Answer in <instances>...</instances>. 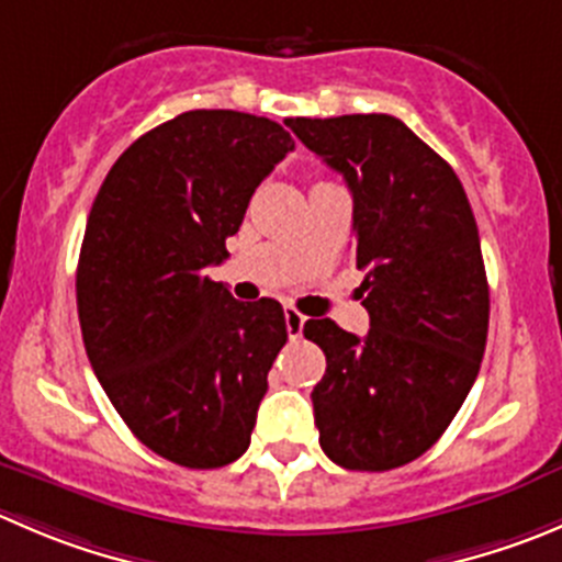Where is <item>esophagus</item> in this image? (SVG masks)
Returning <instances> with one entry per match:
<instances>
[{
    "mask_svg": "<svg viewBox=\"0 0 562 562\" xmlns=\"http://www.w3.org/2000/svg\"><path fill=\"white\" fill-rule=\"evenodd\" d=\"M285 329H288V337H291V340H296V337H302L304 315L299 313V310L285 307Z\"/></svg>",
    "mask_w": 562,
    "mask_h": 562,
    "instance_id": "1",
    "label": "esophagus"
}]
</instances>
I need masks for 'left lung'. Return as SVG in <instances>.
Wrapping results in <instances>:
<instances>
[{
	"mask_svg": "<svg viewBox=\"0 0 562 562\" xmlns=\"http://www.w3.org/2000/svg\"><path fill=\"white\" fill-rule=\"evenodd\" d=\"M288 128L353 198L364 337L310 318L326 353L313 390L321 450L342 470L419 459L453 423L481 370L488 282L475 214L453 167L392 114L291 117Z\"/></svg>",
	"mask_w": 562,
	"mask_h": 562,
	"instance_id": "1",
	"label": "left lung"
}]
</instances>
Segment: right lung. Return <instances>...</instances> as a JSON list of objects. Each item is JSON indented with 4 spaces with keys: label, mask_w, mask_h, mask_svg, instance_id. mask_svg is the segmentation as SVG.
Instances as JSON below:
<instances>
[{
    "label": "right lung",
    "mask_w": 562,
    "mask_h": 562,
    "mask_svg": "<svg viewBox=\"0 0 562 562\" xmlns=\"http://www.w3.org/2000/svg\"><path fill=\"white\" fill-rule=\"evenodd\" d=\"M293 150L280 123L194 109L112 165L87 216L76 307L103 392L145 448L216 470L249 448L285 346L274 299L244 304L205 269L227 260L255 189Z\"/></svg>",
    "instance_id": "add662e5"
}]
</instances>
